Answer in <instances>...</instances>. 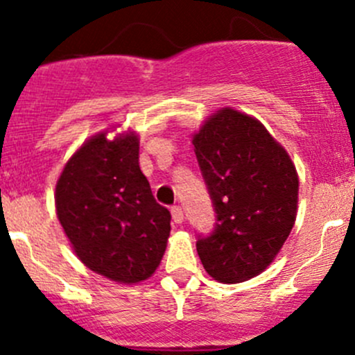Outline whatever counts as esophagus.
Segmentation results:
<instances>
[{
	"label": "esophagus",
	"instance_id": "obj_1",
	"mask_svg": "<svg viewBox=\"0 0 355 355\" xmlns=\"http://www.w3.org/2000/svg\"><path fill=\"white\" fill-rule=\"evenodd\" d=\"M171 218H173L175 223H182L184 221V209L180 206L171 207Z\"/></svg>",
	"mask_w": 355,
	"mask_h": 355
}]
</instances>
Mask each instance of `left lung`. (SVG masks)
I'll return each instance as SVG.
<instances>
[{"mask_svg":"<svg viewBox=\"0 0 355 355\" xmlns=\"http://www.w3.org/2000/svg\"><path fill=\"white\" fill-rule=\"evenodd\" d=\"M192 144L216 211L214 232L198 241L200 263L221 284L250 280L273 263L295 223V164L257 118L234 108L211 114Z\"/></svg>","mask_w":355,"mask_h":355,"instance_id":"left-lung-1","label":"left lung"}]
</instances>
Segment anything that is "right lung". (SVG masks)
Returning <instances> with one entry per match:
<instances>
[{"label":"right lung","mask_w":355,"mask_h":355,"mask_svg":"<svg viewBox=\"0 0 355 355\" xmlns=\"http://www.w3.org/2000/svg\"><path fill=\"white\" fill-rule=\"evenodd\" d=\"M55 204L71 249L94 273L134 285L159 266L171 214L141 171L135 132L87 139L63 166Z\"/></svg>","instance_id":"right-lung-1"}]
</instances>
